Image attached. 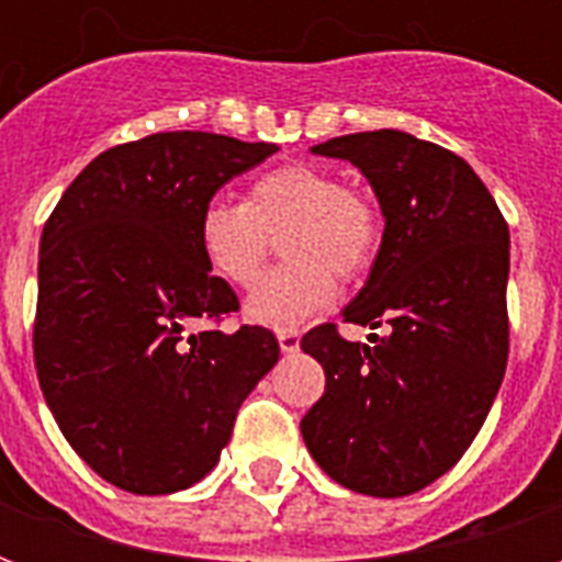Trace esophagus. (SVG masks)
<instances>
[{
  "label": "esophagus",
  "mask_w": 562,
  "mask_h": 562,
  "mask_svg": "<svg viewBox=\"0 0 562 562\" xmlns=\"http://www.w3.org/2000/svg\"><path fill=\"white\" fill-rule=\"evenodd\" d=\"M277 340H280V349L285 355H292L301 349V334H297V330H280Z\"/></svg>",
  "instance_id": "34e87169"
}]
</instances>
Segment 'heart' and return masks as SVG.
Returning a JSON list of instances; mask_svg holds the SVG:
<instances>
[{
	"label": "heart",
	"instance_id": "obj_1",
	"mask_svg": "<svg viewBox=\"0 0 562 562\" xmlns=\"http://www.w3.org/2000/svg\"><path fill=\"white\" fill-rule=\"evenodd\" d=\"M285 268L258 282L246 316L268 328H297L337 297V277H364L382 244L376 204L318 165H280L249 186L246 201L213 198L198 220V244L222 280L249 289L282 237Z\"/></svg>",
	"mask_w": 562,
	"mask_h": 562
}]
</instances>
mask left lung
I'll return each instance as SVG.
<instances>
[{
  "instance_id": "left-lung-1",
  "label": "left lung",
  "mask_w": 562,
  "mask_h": 562,
  "mask_svg": "<svg viewBox=\"0 0 562 562\" xmlns=\"http://www.w3.org/2000/svg\"><path fill=\"white\" fill-rule=\"evenodd\" d=\"M313 153L352 161L376 192L382 246L342 322L389 334L373 346L330 322L304 334L325 394L301 434L342 487L415 494L463 458L506 373L508 225L479 173L430 140L379 128Z\"/></svg>"
}]
</instances>
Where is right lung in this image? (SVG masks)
<instances>
[{"label":"right lung","mask_w":562,"mask_h":562,"mask_svg":"<svg viewBox=\"0 0 562 562\" xmlns=\"http://www.w3.org/2000/svg\"><path fill=\"white\" fill-rule=\"evenodd\" d=\"M277 144L159 132L104 149L44 222L35 370L68 446L128 494L201 482L240 403L280 361L268 328L195 330L237 313L198 244L210 198Z\"/></svg>","instance_id":"right-lung-1"}]
</instances>
